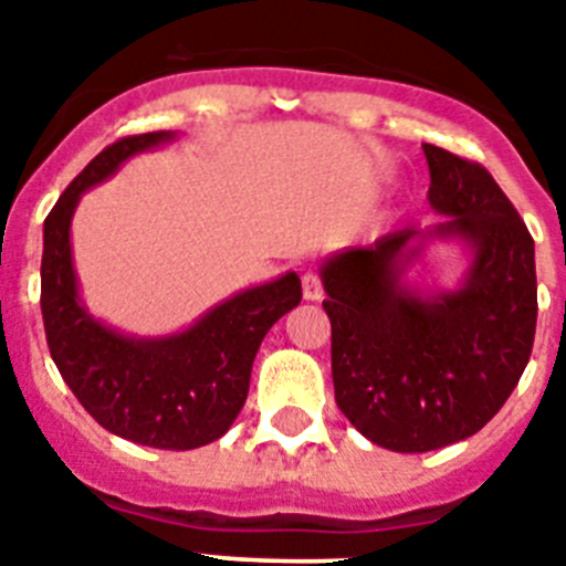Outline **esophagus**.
Masks as SVG:
<instances>
[{
  "mask_svg": "<svg viewBox=\"0 0 566 566\" xmlns=\"http://www.w3.org/2000/svg\"><path fill=\"white\" fill-rule=\"evenodd\" d=\"M303 297H306V300L323 297V283H319V277L314 272L303 274Z\"/></svg>",
  "mask_w": 566,
  "mask_h": 566,
  "instance_id": "1",
  "label": "esophagus"
}]
</instances>
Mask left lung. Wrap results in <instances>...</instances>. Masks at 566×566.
<instances>
[{
    "instance_id": "1",
    "label": "left lung",
    "mask_w": 566,
    "mask_h": 566,
    "mask_svg": "<svg viewBox=\"0 0 566 566\" xmlns=\"http://www.w3.org/2000/svg\"><path fill=\"white\" fill-rule=\"evenodd\" d=\"M428 201L442 221L399 229L319 266L332 319L334 399L379 448L437 451L482 431L527 368L536 337V247L482 164L424 144ZM431 239H459L457 290L403 280Z\"/></svg>"
}]
</instances>
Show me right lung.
Returning <instances> with one entry per match:
<instances>
[{
    "label": "right lung",
    "instance_id": "1",
    "mask_svg": "<svg viewBox=\"0 0 566 566\" xmlns=\"http://www.w3.org/2000/svg\"><path fill=\"white\" fill-rule=\"evenodd\" d=\"M175 133L129 135L98 153L44 218L42 317L50 357L84 411L115 437L161 451H192L232 428L269 328L300 303V277L232 294L169 337H129L104 326L78 294L70 221L82 195L127 158L172 142Z\"/></svg>",
    "mask_w": 566,
    "mask_h": 566
}]
</instances>
